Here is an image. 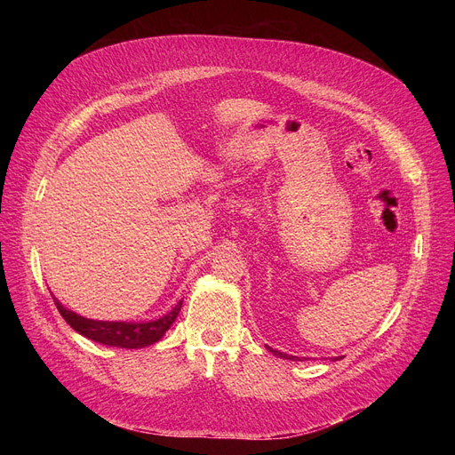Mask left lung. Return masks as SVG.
Masks as SVG:
<instances>
[{"label":"left lung","instance_id":"obj_1","mask_svg":"<svg viewBox=\"0 0 455 455\" xmlns=\"http://www.w3.org/2000/svg\"><path fill=\"white\" fill-rule=\"evenodd\" d=\"M275 356H279V358H284V360H299L297 356H291V355H286V353H281V351H275V349H272V347H268ZM342 358V356H340ZM339 356L337 358H333V360H340Z\"/></svg>","mask_w":455,"mask_h":455}]
</instances>
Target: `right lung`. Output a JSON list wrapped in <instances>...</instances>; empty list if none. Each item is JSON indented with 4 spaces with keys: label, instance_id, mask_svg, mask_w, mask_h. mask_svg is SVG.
<instances>
[{
    "label": "right lung",
    "instance_id": "obj_1",
    "mask_svg": "<svg viewBox=\"0 0 455 455\" xmlns=\"http://www.w3.org/2000/svg\"><path fill=\"white\" fill-rule=\"evenodd\" d=\"M53 302L62 315V318L70 323V328H74L79 335L104 344L111 347H122V349H142L148 347L155 342H158L165 331L172 326V322L176 320L181 302L180 300L167 315L156 318V320H148V322H113V320H93L81 316L74 313L72 309L64 307L55 297Z\"/></svg>",
    "mask_w": 455,
    "mask_h": 455
}]
</instances>
